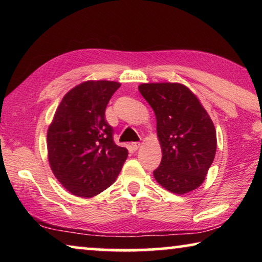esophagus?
I'll return each instance as SVG.
<instances>
[{
    "label": "esophagus",
    "mask_w": 262,
    "mask_h": 262,
    "mask_svg": "<svg viewBox=\"0 0 262 262\" xmlns=\"http://www.w3.org/2000/svg\"><path fill=\"white\" fill-rule=\"evenodd\" d=\"M141 147V143L140 142H133L132 143V148H133V150H137Z\"/></svg>",
    "instance_id": "esophagus-1"
}]
</instances>
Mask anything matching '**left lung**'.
Masks as SVG:
<instances>
[{
	"label": "left lung",
	"instance_id": "left-lung-1",
	"mask_svg": "<svg viewBox=\"0 0 262 262\" xmlns=\"http://www.w3.org/2000/svg\"><path fill=\"white\" fill-rule=\"evenodd\" d=\"M157 121L162 162L154 177L164 188L185 194L201 186L216 154V130L207 111L179 83H143L139 86Z\"/></svg>",
	"mask_w": 262,
	"mask_h": 262
}]
</instances>
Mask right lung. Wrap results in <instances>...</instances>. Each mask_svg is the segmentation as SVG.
<instances>
[{"label": "right lung", "mask_w": 262, "mask_h": 262, "mask_svg": "<svg viewBox=\"0 0 262 262\" xmlns=\"http://www.w3.org/2000/svg\"><path fill=\"white\" fill-rule=\"evenodd\" d=\"M120 83L86 81L68 91L47 130L53 173L60 184L81 198H92L112 185L128 150L113 141L105 110Z\"/></svg>", "instance_id": "add662e5"}]
</instances>
